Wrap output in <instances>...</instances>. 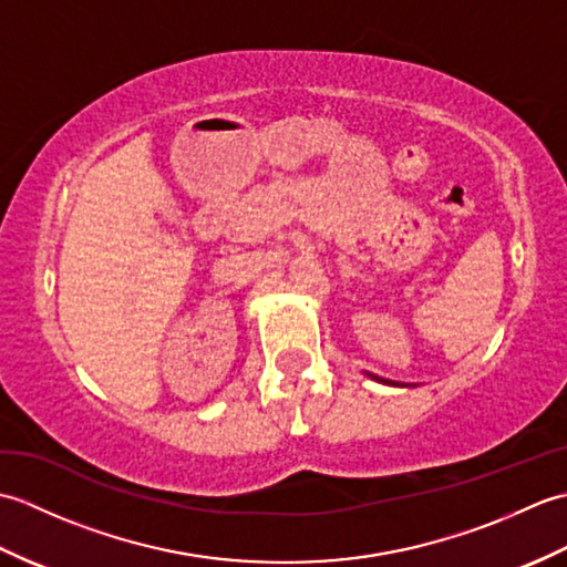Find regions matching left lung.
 <instances>
[{
    "mask_svg": "<svg viewBox=\"0 0 567 567\" xmlns=\"http://www.w3.org/2000/svg\"><path fill=\"white\" fill-rule=\"evenodd\" d=\"M365 375H368L370 380L380 382V384H390V388H412V384H402V382H394V380H384V378H378V375H372V372H365Z\"/></svg>",
    "mask_w": 567,
    "mask_h": 567,
    "instance_id": "1",
    "label": "left lung"
}]
</instances>
